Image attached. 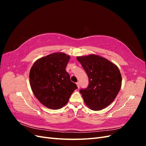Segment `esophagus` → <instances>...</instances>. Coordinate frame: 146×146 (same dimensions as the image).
Returning a JSON list of instances; mask_svg holds the SVG:
<instances>
[{
    "label": "esophagus",
    "instance_id": "34e87169",
    "mask_svg": "<svg viewBox=\"0 0 146 146\" xmlns=\"http://www.w3.org/2000/svg\"><path fill=\"white\" fill-rule=\"evenodd\" d=\"M76 85H77V86L78 89H79V88H80V83H79V82H77V83H76Z\"/></svg>",
    "mask_w": 146,
    "mask_h": 146
}]
</instances>
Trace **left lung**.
Masks as SVG:
<instances>
[{
  "label": "left lung",
  "mask_w": 146,
  "mask_h": 146,
  "mask_svg": "<svg viewBox=\"0 0 146 146\" xmlns=\"http://www.w3.org/2000/svg\"><path fill=\"white\" fill-rule=\"evenodd\" d=\"M85 69L89 85L80 92L87 107L98 111L111 104L120 91L122 77L117 66L98 55L77 56Z\"/></svg>",
  "instance_id": "1"
}]
</instances>
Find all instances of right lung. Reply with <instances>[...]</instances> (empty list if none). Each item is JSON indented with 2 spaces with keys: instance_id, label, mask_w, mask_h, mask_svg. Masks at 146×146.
<instances>
[{
  "instance_id": "right-lung-1",
  "label": "right lung",
  "mask_w": 146,
  "mask_h": 146,
  "mask_svg": "<svg viewBox=\"0 0 146 146\" xmlns=\"http://www.w3.org/2000/svg\"><path fill=\"white\" fill-rule=\"evenodd\" d=\"M70 56L56 52L37 60L30 69V84L36 99L46 107L58 110L68 103L77 89L66 67Z\"/></svg>"
}]
</instances>
